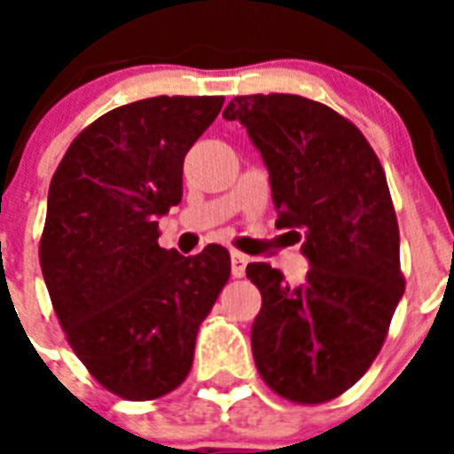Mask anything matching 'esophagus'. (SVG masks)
I'll use <instances>...</instances> for the list:
<instances>
[{
    "label": "esophagus",
    "mask_w": 454,
    "mask_h": 454,
    "mask_svg": "<svg viewBox=\"0 0 454 454\" xmlns=\"http://www.w3.org/2000/svg\"><path fill=\"white\" fill-rule=\"evenodd\" d=\"M247 263H250V256L240 254V252H231V275L234 277L246 275Z\"/></svg>",
    "instance_id": "34e87169"
}]
</instances>
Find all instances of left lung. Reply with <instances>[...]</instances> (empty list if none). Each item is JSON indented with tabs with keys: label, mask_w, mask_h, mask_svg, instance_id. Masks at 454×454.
I'll return each instance as SVG.
<instances>
[{
	"label": "left lung",
	"mask_w": 454,
	"mask_h": 454,
	"mask_svg": "<svg viewBox=\"0 0 454 454\" xmlns=\"http://www.w3.org/2000/svg\"><path fill=\"white\" fill-rule=\"evenodd\" d=\"M239 120L268 168L277 227L302 239L304 282L288 286L250 263L262 291L252 355L263 382L293 403H327L368 371L404 293L398 220L387 177L364 134L300 95H246Z\"/></svg>",
	"instance_id": "left-lung-1"
}]
</instances>
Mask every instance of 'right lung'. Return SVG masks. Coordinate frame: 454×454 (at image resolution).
Listing matches in <instances>:
<instances>
[{
    "label": "right lung",
    "mask_w": 454,
    "mask_h": 454,
    "mask_svg": "<svg viewBox=\"0 0 454 454\" xmlns=\"http://www.w3.org/2000/svg\"><path fill=\"white\" fill-rule=\"evenodd\" d=\"M224 98H150L82 131L47 195L40 268L72 350L127 400L186 380L198 327L230 279L220 246L159 247V218L182 202L184 156Z\"/></svg>",
    "instance_id": "right-lung-1"
}]
</instances>
